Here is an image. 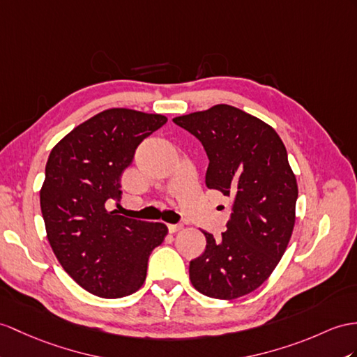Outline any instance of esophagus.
Wrapping results in <instances>:
<instances>
[{"label":"esophagus","instance_id":"34e87169","mask_svg":"<svg viewBox=\"0 0 357 357\" xmlns=\"http://www.w3.org/2000/svg\"><path fill=\"white\" fill-rule=\"evenodd\" d=\"M181 229H183V225H181V224H168L169 233H176V231H178Z\"/></svg>","mask_w":357,"mask_h":357}]
</instances>
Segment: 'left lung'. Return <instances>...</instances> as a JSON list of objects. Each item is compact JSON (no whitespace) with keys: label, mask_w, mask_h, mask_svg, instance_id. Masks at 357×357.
Returning a JSON list of instances; mask_svg holds the SVG:
<instances>
[{"label":"left lung","mask_w":357,"mask_h":357,"mask_svg":"<svg viewBox=\"0 0 357 357\" xmlns=\"http://www.w3.org/2000/svg\"><path fill=\"white\" fill-rule=\"evenodd\" d=\"M203 144L206 186L233 199L227 230L206 236L189 279L203 295L233 300L257 289L279 265L295 225L297 178L275 130L229 104L172 119Z\"/></svg>","instance_id":"1"}]
</instances>
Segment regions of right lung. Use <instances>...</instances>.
<instances>
[{
	"instance_id": "obj_1",
	"label": "right lung",
	"mask_w": 357,
	"mask_h": 357,
	"mask_svg": "<svg viewBox=\"0 0 357 357\" xmlns=\"http://www.w3.org/2000/svg\"><path fill=\"white\" fill-rule=\"evenodd\" d=\"M168 118L132 109H107L77 126L50 153L40 188L47 238L65 271L101 298H121L145 282L151 251L168 234L107 211L119 202L121 176L146 136Z\"/></svg>"
}]
</instances>
